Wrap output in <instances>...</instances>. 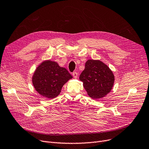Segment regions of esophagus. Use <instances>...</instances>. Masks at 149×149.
<instances>
[{"instance_id": "obj_1", "label": "esophagus", "mask_w": 149, "mask_h": 149, "mask_svg": "<svg viewBox=\"0 0 149 149\" xmlns=\"http://www.w3.org/2000/svg\"><path fill=\"white\" fill-rule=\"evenodd\" d=\"M72 75H73L74 79H77V76H78V74H77V73L76 72H74L72 73Z\"/></svg>"}]
</instances>
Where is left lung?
<instances>
[{"label":"left lung","mask_w":149,"mask_h":149,"mask_svg":"<svg viewBox=\"0 0 149 149\" xmlns=\"http://www.w3.org/2000/svg\"><path fill=\"white\" fill-rule=\"evenodd\" d=\"M79 79L88 95L98 99L106 96L111 91L114 83V75L109 68L100 60H89Z\"/></svg>","instance_id":"obj_1"}]
</instances>
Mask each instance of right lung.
Instances as JSON below:
<instances>
[{
	"label": "right lung",
	"instance_id": "add662e5",
	"mask_svg": "<svg viewBox=\"0 0 149 149\" xmlns=\"http://www.w3.org/2000/svg\"><path fill=\"white\" fill-rule=\"evenodd\" d=\"M72 78L66 69L48 60L42 62L37 68L33 77V84L38 93L53 98L59 95L63 86Z\"/></svg>",
	"mask_w": 149,
	"mask_h": 149
}]
</instances>
